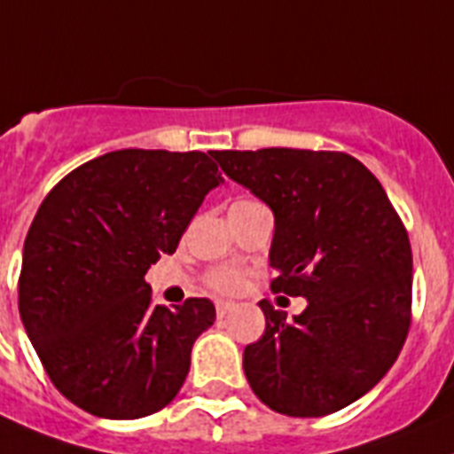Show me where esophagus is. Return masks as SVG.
Segmentation results:
<instances>
[{
  "label": "esophagus",
  "instance_id": "34e87169",
  "mask_svg": "<svg viewBox=\"0 0 454 454\" xmlns=\"http://www.w3.org/2000/svg\"><path fill=\"white\" fill-rule=\"evenodd\" d=\"M231 309H235L233 302H226V300H219V302H216V316H219V318H223Z\"/></svg>",
  "mask_w": 454,
  "mask_h": 454
}]
</instances>
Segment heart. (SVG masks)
<instances>
[{"label": "heart", "instance_id": "b5f03b06", "mask_svg": "<svg viewBox=\"0 0 454 454\" xmlns=\"http://www.w3.org/2000/svg\"><path fill=\"white\" fill-rule=\"evenodd\" d=\"M249 205H258L254 200H238L233 207H249ZM205 284L216 293H238L242 288V274L233 268H216L207 272Z\"/></svg>", "mask_w": 454, "mask_h": 454}]
</instances>
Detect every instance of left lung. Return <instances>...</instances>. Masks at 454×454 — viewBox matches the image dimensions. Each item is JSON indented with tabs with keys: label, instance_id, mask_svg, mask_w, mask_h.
Here are the masks:
<instances>
[{
	"label": "left lung",
	"instance_id": "obj_1",
	"mask_svg": "<svg viewBox=\"0 0 454 454\" xmlns=\"http://www.w3.org/2000/svg\"><path fill=\"white\" fill-rule=\"evenodd\" d=\"M212 156L274 212L272 293L307 298L293 318L258 302L265 333L245 348L251 390L293 418L341 411L387 374L409 337L413 254L397 209L346 152Z\"/></svg>",
	"mask_w": 454,
	"mask_h": 454
}]
</instances>
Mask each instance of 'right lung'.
Masks as SVG:
<instances>
[{
  "mask_svg": "<svg viewBox=\"0 0 454 454\" xmlns=\"http://www.w3.org/2000/svg\"><path fill=\"white\" fill-rule=\"evenodd\" d=\"M223 182L205 152L117 150L43 198L22 249L18 309L52 386L78 409L136 420L180 392L215 304H152L145 272L175 254Z\"/></svg>",
  "mask_w": 454,
  "mask_h": 454,
  "instance_id": "right-lung-1",
  "label": "right lung"
}]
</instances>
